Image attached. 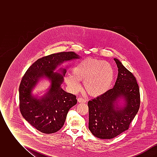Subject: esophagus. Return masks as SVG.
I'll list each match as a JSON object with an SVG mask.
<instances>
[{"label": "esophagus", "instance_id": "obj_1", "mask_svg": "<svg viewBox=\"0 0 157 157\" xmlns=\"http://www.w3.org/2000/svg\"><path fill=\"white\" fill-rule=\"evenodd\" d=\"M78 102L79 103H85L86 102V99H85L79 97L78 98Z\"/></svg>", "mask_w": 157, "mask_h": 157}]
</instances>
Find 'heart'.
<instances>
[{"label": "heart", "mask_w": 157, "mask_h": 157, "mask_svg": "<svg viewBox=\"0 0 157 157\" xmlns=\"http://www.w3.org/2000/svg\"><path fill=\"white\" fill-rule=\"evenodd\" d=\"M72 75L67 74L65 82L74 92L81 88L80 81H83L86 92L91 96L103 95L110 89L114 78L112 66L103 60L86 58L72 69Z\"/></svg>", "instance_id": "b5f03b06"}]
</instances>
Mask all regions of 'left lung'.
I'll list each match as a JSON object with an SVG mask.
<instances>
[{
  "instance_id": "8db88e82",
  "label": "left lung",
  "mask_w": 157,
  "mask_h": 157,
  "mask_svg": "<svg viewBox=\"0 0 157 157\" xmlns=\"http://www.w3.org/2000/svg\"><path fill=\"white\" fill-rule=\"evenodd\" d=\"M118 74L112 89L88 101L89 129L101 139H112L127 130L140 105L139 86L133 74L114 58Z\"/></svg>"
}]
</instances>
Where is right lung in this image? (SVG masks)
<instances>
[{
    "mask_svg": "<svg viewBox=\"0 0 157 157\" xmlns=\"http://www.w3.org/2000/svg\"><path fill=\"white\" fill-rule=\"evenodd\" d=\"M79 58L74 52L53 53L37 59L23 76L19 90L20 111L25 120L41 132L58 131L70 108L76 104V96L61 88L67 68L55 71L64 62ZM42 78H47L50 85L45 94L39 98L32 92Z\"/></svg>",
    "mask_w": 157,
    "mask_h": 157,
    "instance_id": "1",
    "label": "right lung"
}]
</instances>
